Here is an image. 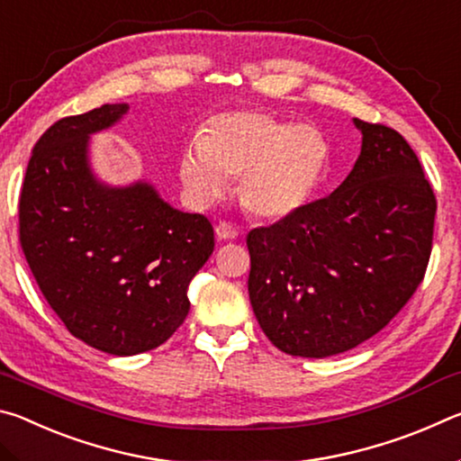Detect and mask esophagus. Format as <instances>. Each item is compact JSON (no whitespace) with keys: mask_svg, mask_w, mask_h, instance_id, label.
Returning <instances> with one entry per match:
<instances>
[{"mask_svg":"<svg viewBox=\"0 0 461 461\" xmlns=\"http://www.w3.org/2000/svg\"><path fill=\"white\" fill-rule=\"evenodd\" d=\"M215 236L220 238V240H236V238L240 236V231H238L236 225L221 221V223H217V228H215Z\"/></svg>","mask_w":461,"mask_h":461,"instance_id":"obj_1","label":"esophagus"}]
</instances>
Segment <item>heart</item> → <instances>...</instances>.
<instances>
[{
	"label": "heart",
	"mask_w": 461,
	"mask_h": 461,
	"mask_svg": "<svg viewBox=\"0 0 461 461\" xmlns=\"http://www.w3.org/2000/svg\"><path fill=\"white\" fill-rule=\"evenodd\" d=\"M330 142L311 123L238 109L217 113L178 156V178L194 207H207L236 175L238 199L260 220H283L305 207L330 165Z\"/></svg>",
	"instance_id": "heart-1"
}]
</instances>
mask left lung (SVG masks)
<instances>
[{
  "mask_svg": "<svg viewBox=\"0 0 461 461\" xmlns=\"http://www.w3.org/2000/svg\"><path fill=\"white\" fill-rule=\"evenodd\" d=\"M362 150L330 197L248 233V291L280 352L330 357L390 323L431 256L435 194L399 131L354 120Z\"/></svg>",
  "mask_w": 461,
  "mask_h": 461,
  "instance_id": "obj_1",
  "label": "left lung"
}]
</instances>
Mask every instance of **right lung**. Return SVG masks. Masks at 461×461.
<instances>
[{"label":"right lung","mask_w":461,"mask_h":461,"mask_svg":"<svg viewBox=\"0 0 461 461\" xmlns=\"http://www.w3.org/2000/svg\"><path fill=\"white\" fill-rule=\"evenodd\" d=\"M128 104L59 120L38 140L20 194V241L54 313L77 339L112 356L158 348L189 315L186 291L213 252L205 215L178 212L138 178L112 185L91 136Z\"/></svg>","instance_id":"right-lung-1"}]
</instances>
